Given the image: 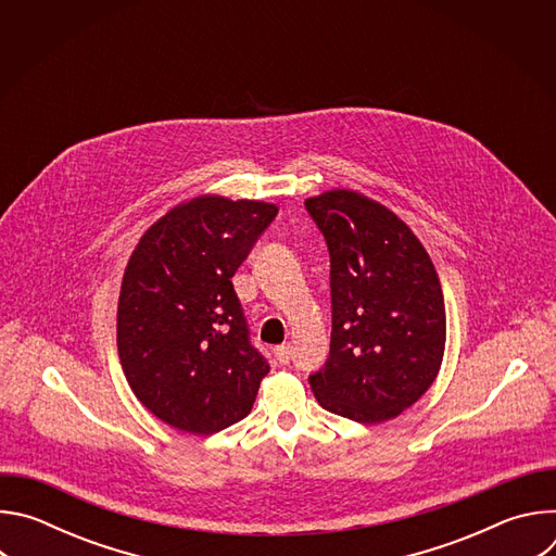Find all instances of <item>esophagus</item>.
I'll use <instances>...</instances> for the list:
<instances>
[{"label": "esophagus", "instance_id": "esophagus-1", "mask_svg": "<svg viewBox=\"0 0 556 556\" xmlns=\"http://www.w3.org/2000/svg\"><path fill=\"white\" fill-rule=\"evenodd\" d=\"M275 358L279 365H288L290 358H292V348L290 345H279L275 348Z\"/></svg>", "mask_w": 556, "mask_h": 556}]
</instances>
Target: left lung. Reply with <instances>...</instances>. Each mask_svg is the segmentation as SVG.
I'll use <instances>...</instances> for the list:
<instances>
[{"label":"left lung","instance_id":"left-lung-1","mask_svg":"<svg viewBox=\"0 0 556 556\" xmlns=\"http://www.w3.org/2000/svg\"><path fill=\"white\" fill-rule=\"evenodd\" d=\"M330 251L332 339L309 376L319 405L363 425L401 416L438 378L446 312L435 266L380 202L332 189L305 200Z\"/></svg>","mask_w":556,"mask_h":556}]
</instances>
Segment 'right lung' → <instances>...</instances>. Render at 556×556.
<instances>
[{
	"label": "right lung",
	"mask_w": 556,
	"mask_h": 556,
	"mask_svg": "<svg viewBox=\"0 0 556 556\" xmlns=\"http://www.w3.org/2000/svg\"><path fill=\"white\" fill-rule=\"evenodd\" d=\"M275 215L270 202L204 193L153 222L127 262L121 365L136 399L174 429L211 435L253 409L270 367L230 279Z\"/></svg>",
	"instance_id": "right-lung-1"
}]
</instances>
